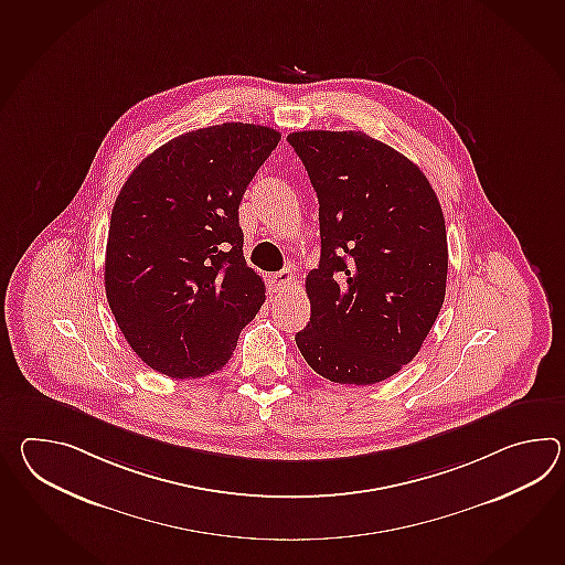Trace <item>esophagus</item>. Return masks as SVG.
I'll return each mask as SVG.
<instances>
[{"mask_svg":"<svg viewBox=\"0 0 565 565\" xmlns=\"http://www.w3.org/2000/svg\"><path fill=\"white\" fill-rule=\"evenodd\" d=\"M269 286L274 291H286L294 286V274L289 269H281L276 276L269 277Z\"/></svg>","mask_w":565,"mask_h":565,"instance_id":"esophagus-1","label":"esophagus"}]
</instances>
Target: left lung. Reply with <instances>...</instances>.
<instances>
[{
    "mask_svg": "<svg viewBox=\"0 0 565 565\" xmlns=\"http://www.w3.org/2000/svg\"><path fill=\"white\" fill-rule=\"evenodd\" d=\"M320 204L322 253L306 277V363L340 385H373L414 361L446 296L448 238L424 172L363 131H294Z\"/></svg>",
    "mask_w": 565,
    "mask_h": 565,
    "instance_id": "obj_1",
    "label": "left lung"
}]
</instances>
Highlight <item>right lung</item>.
I'll use <instances>...</instances> for the list:
<instances>
[{
  "label": "right lung",
  "instance_id": "add662e5",
  "mask_svg": "<svg viewBox=\"0 0 565 565\" xmlns=\"http://www.w3.org/2000/svg\"><path fill=\"white\" fill-rule=\"evenodd\" d=\"M281 134L253 124L189 131L129 174L111 213L105 294L127 344L153 371H221L265 301L243 257L238 204Z\"/></svg>",
  "mask_w": 565,
  "mask_h": 565
}]
</instances>
